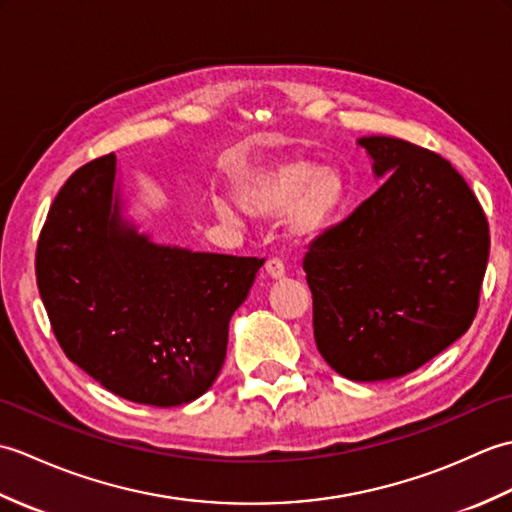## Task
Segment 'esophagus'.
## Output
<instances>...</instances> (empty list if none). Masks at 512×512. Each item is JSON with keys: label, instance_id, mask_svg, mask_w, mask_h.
Segmentation results:
<instances>
[{"label": "esophagus", "instance_id": "esophagus-1", "mask_svg": "<svg viewBox=\"0 0 512 512\" xmlns=\"http://www.w3.org/2000/svg\"><path fill=\"white\" fill-rule=\"evenodd\" d=\"M264 270H266V275H268V277H273V279H281V277L286 275V266H284V262H281L279 257H270V259H266Z\"/></svg>", "mask_w": 512, "mask_h": 512}]
</instances>
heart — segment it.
<instances>
[{"instance_id": "heart-1", "label": "heart", "mask_w": 512, "mask_h": 512, "mask_svg": "<svg viewBox=\"0 0 512 512\" xmlns=\"http://www.w3.org/2000/svg\"><path fill=\"white\" fill-rule=\"evenodd\" d=\"M239 204L255 217L286 215L297 237L312 239L328 228L345 202V180L334 167H317L308 160H281L257 171L237 189ZM224 222H237L226 200H213Z\"/></svg>"}]
</instances>
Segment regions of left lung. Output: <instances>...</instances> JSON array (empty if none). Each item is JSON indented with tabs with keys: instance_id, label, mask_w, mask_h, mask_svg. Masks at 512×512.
<instances>
[{
	"instance_id": "8db88e82",
	"label": "left lung",
	"mask_w": 512,
	"mask_h": 512,
	"mask_svg": "<svg viewBox=\"0 0 512 512\" xmlns=\"http://www.w3.org/2000/svg\"><path fill=\"white\" fill-rule=\"evenodd\" d=\"M387 180L303 257L314 341L350 380L405 376L460 339L480 308L488 222L449 160L394 136L358 140Z\"/></svg>"
}]
</instances>
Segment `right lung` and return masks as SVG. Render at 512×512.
I'll use <instances>...</instances> for the list:
<instances>
[{"label": "right lung", "mask_w": 512, "mask_h": 512, "mask_svg": "<svg viewBox=\"0 0 512 512\" xmlns=\"http://www.w3.org/2000/svg\"><path fill=\"white\" fill-rule=\"evenodd\" d=\"M114 176L107 154L63 184L39 233L37 288L74 365L125 400L176 407L215 383L264 259L151 244L121 224Z\"/></svg>", "instance_id": "1"}]
</instances>
